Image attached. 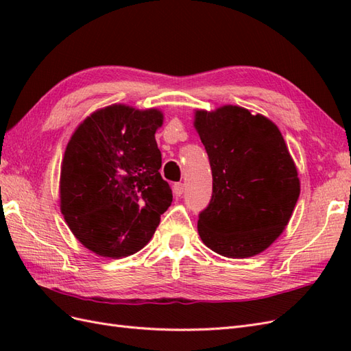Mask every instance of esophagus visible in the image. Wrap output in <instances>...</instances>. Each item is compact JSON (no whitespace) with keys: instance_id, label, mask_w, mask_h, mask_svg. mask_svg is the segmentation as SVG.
<instances>
[{"instance_id":"34e87169","label":"esophagus","mask_w":351,"mask_h":351,"mask_svg":"<svg viewBox=\"0 0 351 351\" xmlns=\"http://www.w3.org/2000/svg\"><path fill=\"white\" fill-rule=\"evenodd\" d=\"M173 192H174V195H176V196H182V195H183V192H184V186H183V183H174V186H173Z\"/></svg>"}]
</instances>
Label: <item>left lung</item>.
Instances as JSON below:
<instances>
[{
	"label": "left lung",
	"mask_w": 351,
	"mask_h": 351,
	"mask_svg": "<svg viewBox=\"0 0 351 351\" xmlns=\"http://www.w3.org/2000/svg\"><path fill=\"white\" fill-rule=\"evenodd\" d=\"M195 129L212 169V197L199 214V236L221 256H254L280 237L300 195L284 137L267 117L237 105L197 110Z\"/></svg>",
	"instance_id": "8db88e82"
}]
</instances>
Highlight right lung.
<instances>
[{"instance_id": "obj_1", "label": "right lung", "mask_w": 351, "mask_h": 351, "mask_svg": "<svg viewBox=\"0 0 351 351\" xmlns=\"http://www.w3.org/2000/svg\"><path fill=\"white\" fill-rule=\"evenodd\" d=\"M162 121L156 108L114 104L86 117L70 137L61 162V214L74 237L99 256L139 252L171 205L155 141Z\"/></svg>"}]
</instances>
